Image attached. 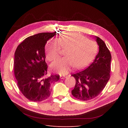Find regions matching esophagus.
Returning a JSON list of instances; mask_svg holds the SVG:
<instances>
[{
	"label": "esophagus",
	"instance_id": "34e87169",
	"mask_svg": "<svg viewBox=\"0 0 128 128\" xmlns=\"http://www.w3.org/2000/svg\"><path fill=\"white\" fill-rule=\"evenodd\" d=\"M67 77V76H64V75H62H62H61V76H60V78H61V79H64V78H66Z\"/></svg>",
	"mask_w": 128,
	"mask_h": 128
}]
</instances>
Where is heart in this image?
<instances>
[{"label": "heart", "instance_id": "1", "mask_svg": "<svg viewBox=\"0 0 128 128\" xmlns=\"http://www.w3.org/2000/svg\"><path fill=\"white\" fill-rule=\"evenodd\" d=\"M61 48L66 50L65 57L53 62L51 68L56 72L66 74L72 67L80 69L86 66L97 51L96 42L76 32H65L58 40H51L45 46L46 58L52 61L59 56Z\"/></svg>", "mask_w": 128, "mask_h": 128}]
</instances>
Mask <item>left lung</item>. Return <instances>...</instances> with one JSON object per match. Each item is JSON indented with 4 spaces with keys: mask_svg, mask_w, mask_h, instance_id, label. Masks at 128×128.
Instances as JSON below:
<instances>
[{
    "mask_svg": "<svg viewBox=\"0 0 128 128\" xmlns=\"http://www.w3.org/2000/svg\"><path fill=\"white\" fill-rule=\"evenodd\" d=\"M96 37L99 51L95 59L86 69L72 75L76 80L72 94L75 98L83 101L97 96L110 78V52L104 42L99 37Z\"/></svg>",
    "mask_w": 128,
    "mask_h": 128,
    "instance_id": "1",
    "label": "left lung"
}]
</instances>
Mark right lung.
<instances>
[{
    "mask_svg": "<svg viewBox=\"0 0 128 128\" xmlns=\"http://www.w3.org/2000/svg\"><path fill=\"white\" fill-rule=\"evenodd\" d=\"M56 32H42L27 37L19 44L14 54V75L19 90L26 98L42 102L51 94V84L60 78L51 74L46 77L48 67L45 62V45Z\"/></svg>",
    "mask_w": 128,
    "mask_h": 128,
    "instance_id": "right-lung-1",
    "label": "right lung"
}]
</instances>
